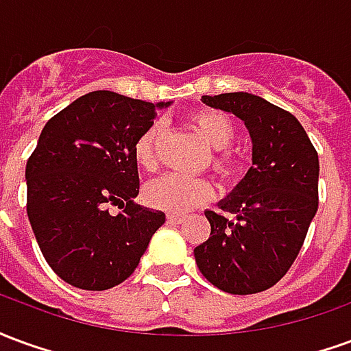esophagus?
I'll return each mask as SVG.
<instances>
[{"label":"esophagus","mask_w":351,"mask_h":351,"mask_svg":"<svg viewBox=\"0 0 351 351\" xmlns=\"http://www.w3.org/2000/svg\"><path fill=\"white\" fill-rule=\"evenodd\" d=\"M169 223H182L186 221V216H180V214H167Z\"/></svg>","instance_id":"obj_1"}]
</instances>
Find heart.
Returning <instances> with one entry per match:
<instances>
[{"label": "heart", "instance_id": "1", "mask_svg": "<svg viewBox=\"0 0 351 351\" xmlns=\"http://www.w3.org/2000/svg\"><path fill=\"white\" fill-rule=\"evenodd\" d=\"M191 123L213 150H226L235 138V130H233L231 120L218 110H197L191 116ZM161 135H163V125L160 122H154L137 138L135 161L141 169L154 171L158 167ZM213 167L220 175H229L233 161L229 158V154L216 152L213 156ZM143 195L146 203L154 208L180 214L188 213L193 206L201 205L213 197V186L205 178H191V176L171 173L146 184Z\"/></svg>", "mask_w": 351, "mask_h": 351}]
</instances>
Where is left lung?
<instances>
[{
    "instance_id": "obj_1",
    "label": "left lung",
    "mask_w": 351,
    "mask_h": 351,
    "mask_svg": "<svg viewBox=\"0 0 351 351\" xmlns=\"http://www.w3.org/2000/svg\"><path fill=\"white\" fill-rule=\"evenodd\" d=\"M201 101L243 120L252 167L218 203L233 218L205 213L210 237L193 250L195 263L226 293H259L286 274L316 216L317 152L293 114L259 95L233 92Z\"/></svg>"
}]
</instances>
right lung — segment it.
<instances>
[{"instance_id": "1", "label": "right lung", "mask_w": 351, "mask_h": 351, "mask_svg": "<svg viewBox=\"0 0 351 351\" xmlns=\"http://www.w3.org/2000/svg\"><path fill=\"white\" fill-rule=\"evenodd\" d=\"M171 105L97 90L52 116L26 165L27 218L47 263L80 289L103 291L137 269L165 214L135 203V143ZM110 204L123 208L116 217Z\"/></svg>"}]
</instances>
